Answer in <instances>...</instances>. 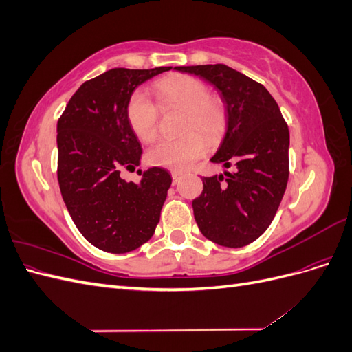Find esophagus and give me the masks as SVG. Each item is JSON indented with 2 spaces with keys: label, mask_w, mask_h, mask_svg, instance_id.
Masks as SVG:
<instances>
[{
  "label": "esophagus",
  "mask_w": 352,
  "mask_h": 352,
  "mask_svg": "<svg viewBox=\"0 0 352 352\" xmlns=\"http://www.w3.org/2000/svg\"><path fill=\"white\" fill-rule=\"evenodd\" d=\"M172 179H173V185H176L180 179V173L179 172H172Z\"/></svg>",
  "instance_id": "obj_1"
}]
</instances>
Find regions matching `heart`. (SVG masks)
<instances>
[{"label": "heart", "instance_id": "obj_1", "mask_svg": "<svg viewBox=\"0 0 352 352\" xmlns=\"http://www.w3.org/2000/svg\"><path fill=\"white\" fill-rule=\"evenodd\" d=\"M151 92L163 110L184 113L176 141H162L146 154L148 163L180 172L206 154L207 144H216L225 132L228 113L221 98L211 95L207 83L189 76L172 74L157 80ZM131 129L142 142H153L158 132V110L144 94L135 92L126 107Z\"/></svg>", "mask_w": 352, "mask_h": 352}]
</instances>
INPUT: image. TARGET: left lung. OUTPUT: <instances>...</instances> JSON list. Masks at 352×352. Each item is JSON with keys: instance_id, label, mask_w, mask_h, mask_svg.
Instances as JSON below:
<instances>
[{"instance_id": "1", "label": "left lung", "mask_w": 352, "mask_h": 352, "mask_svg": "<svg viewBox=\"0 0 352 352\" xmlns=\"http://www.w3.org/2000/svg\"><path fill=\"white\" fill-rule=\"evenodd\" d=\"M176 70L214 85L225 102V138L212 163L233 173L202 177L192 201L202 235L221 247L241 248L270 226L289 177V129L278 102L261 83L225 65L180 66Z\"/></svg>"}]
</instances>
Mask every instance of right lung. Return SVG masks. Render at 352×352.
<instances>
[{"mask_svg": "<svg viewBox=\"0 0 352 352\" xmlns=\"http://www.w3.org/2000/svg\"><path fill=\"white\" fill-rule=\"evenodd\" d=\"M170 69L107 70L82 83L58 119L61 197L83 238L105 252L140 248L160 221L172 185L167 170L148 168L140 184L126 182L120 172L135 170L142 155L127 102L141 83Z\"/></svg>", "mask_w": 352, "mask_h": 352, "instance_id": "add662e5", "label": "right lung"}]
</instances>
